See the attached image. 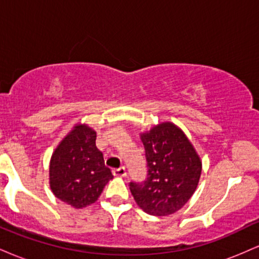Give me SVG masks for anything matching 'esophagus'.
Masks as SVG:
<instances>
[{
    "label": "esophagus",
    "mask_w": 259,
    "mask_h": 259,
    "mask_svg": "<svg viewBox=\"0 0 259 259\" xmlns=\"http://www.w3.org/2000/svg\"><path fill=\"white\" fill-rule=\"evenodd\" d=\"M113 174H114L115 177H125L126 169H125V167H120L118 169H114V170H113Z\"/></svg>",
    "instance_id": "34e87169"
}]
</instances>
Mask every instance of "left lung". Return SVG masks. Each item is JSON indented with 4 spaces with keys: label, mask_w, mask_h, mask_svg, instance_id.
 Listing matches in <instances>:
<instances>
[{
    "label": "left lung",
    "mask_w": 259,
    "mask_h": 259,
    "mask_svg": "<svg viewBox=\"0 0 259 259\" xmlns=\"http://www.w3.org/2000/svg\"><path fill=\"white\" fill-rule=\"evenodd\" d=\"M147 178L130 183L138 206L152 215H169L185 206L200 181L202 162L180 127L170 121L142 133Z\"/></svg>",
    "instance_id": "left-lung-1"
}]
</instances>
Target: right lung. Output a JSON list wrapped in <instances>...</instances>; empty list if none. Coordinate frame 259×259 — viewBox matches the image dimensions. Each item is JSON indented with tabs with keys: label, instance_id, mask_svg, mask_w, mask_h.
<instances>
[{
	"label": "right lung",
	"instance_id": "obj_1",
	"mask_svg": "<svg viewBox=\"0 0 259 259\" xmlns=\"http://www.w3.org/2000/svg\"><path fill=\"white\" fill-rule=\"evenodd\" d=\"M111 179V169L96 147V132L86 124H76L52 153L50 187L53 195L74 208H84L97 201Z\"/></svg>",
	"mask_w": 259,
	"mask_h": 259
}]
</instances>
